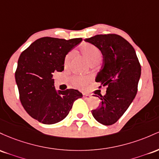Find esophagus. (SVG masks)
I'll use <instances>...</instances> for the list:
<instances>
[{
    "label": "esophagus",
    "instance_id": "1",
    "mask_svg": "<svg viewBox=\"0 0 159 159\" xmlns=\"http://www.w3.org/2000/svg\"><path fill=\"white\" fill-rule=\"evenodd\" d=\"M83 98L85 99H89L91 98V95L90 94H83Z\"/></svg>",
    "mask_w": 159,
    "mask_h": 159
}]
</instances>
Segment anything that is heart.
<instances>
[{"mask_svg":"<svg viewBox=\"0 0 159 159\" xmlns=\"http://www.w3.org/2000/svg\"><path fill=\"white\" fill-rule=\"evenodd\" d=\"M80 52H81L82 55L86 58V60L91 65H96L101 60L102 56H101V51L99 50L98 48L91 43L83 44L80 47ZM71 56H72V52H69L65 56V62H64V65H65V67H68L70 61ZM89 80H90V79L88 77L75 76L72 79V83L76 88L83 89L88 85Z\"/></svg>","mask_w":159,"mask_h":159,"instance_id":"heart-1","label":"heart"}]
</instances>
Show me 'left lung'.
<instances>
[{"instance_id":"left-lung-1","label":"left lung","mask_w":159,"mask_h":159,"mask_svg":"<svg viewBox=\"0 0 159 159\" xmlns=\"http://www.w3.org/2000/svg\"><path fill=\"white\" fill-rule=\"evenodd\" d=\"M85 41L102 53L103 65L95 81L107 86L105 95L98 96L101 105L92 110V116L101 124L111 125L125 113L136 96L141 67L133 46L118 34H98Z\"/></svg>"}]
</instances>
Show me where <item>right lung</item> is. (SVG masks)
Wrapping results in <instances>:
<instances>
[{"mask_svg": "<svg viewBox=\"0 0 159 159\" xmlns=\"http://www.w3.org/2000/svg\"><path fill=\"white\" fill-rule=\"evenodd\" d=\"M82 40L41 37L21 53L15 73L19 99L38 122L52 125L63 120L74 101L83 97L76 89L57 92L52 79L53 73L64 70L66 55Z\"/></svg>", "mask_w": 159, "mask_h": 159, "instance_id": "obj_1", "label": "right lung"}]
</instances>
